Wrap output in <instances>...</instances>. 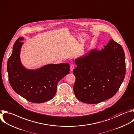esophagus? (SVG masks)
Instances as JSON below:
<instances>
[{
  "label": "esophagus",
  "instance_id": "34e87169",
  "mask_svg": "<svg viewBox=\"0 0 134 134\" xmlns=\"http://www.w3.org/2000/svg\"><path fill=\"white\" fill-rule=\"evenodd\" d=\"M75 68V66L73 64H70V71L72 72L73 71V69Z\"/></svg>",
  "mask_w": 134,
  "mask_h": 134
}]
</instances>
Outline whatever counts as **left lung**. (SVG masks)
<instances>
[{
	"label": "left lung",
	"mask_w": 134,
	"mask_h": 134,
	"mask_svg": "<svg viewBox=\"0 0 134 134\" xmlns=\"http://www.w3.org/2000/svg\"><path fill=\"white\" fill-rule=\"evenodd\" d=\"M73 90L87 104H98L113 97L125 76V53L113 39L100 50L94 49L75 59Z\"/></svg>",
	"instance_id": "8db88e82"
}]
</instances>
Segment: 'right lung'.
<instances>
[{
    "label": "right lung",
    "instance_id": "obj_1",
    "mask_svg": "<svg viewBox=\"0 0 134 134\" xmlns=\"http://www.w3.org/2000/svg\"><path fill=\"white\" fill-rule=\"evenodd\" d=\"M23 37L15 42L7 62L9 83L14 91L28 101L43 103L55 95L58 82L69 73L68 63L49 64L36 69H28L22 64L20 51Z\"/></svg>",
    "mask_w": 134,
    "mask_h": 134
}]
</instances>
